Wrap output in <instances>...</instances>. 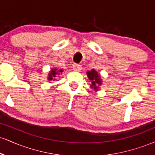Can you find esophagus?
I'll list each match as a JSON object with an SVG mask.
<instances>
[{"mask_svg":"<svg viewBox=\"0 0 155 155\" xmlns=\"http://www.w3.org/2000/svg\"><path fill=\"white\" fill-rule=\"evenodd\" d=\"M73 68H74L75 71H79L81 69V65H80L79 64L74 63V65H73Z\"/></svg>","mask_w":155,"mask_h":155,"instance_id":"34e87169","label":"esophagus"}]
</instances>
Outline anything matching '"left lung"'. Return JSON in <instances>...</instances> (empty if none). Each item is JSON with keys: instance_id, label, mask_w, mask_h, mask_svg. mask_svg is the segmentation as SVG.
Wrapping results in <instances>:
<instances>
[{"instance_id": "1", "label": "left lung", "mask_w": 155, "mask_h": 155, "mask_svg": "<svg viewBox=\"0 0 155 155\" xmlns=\"http://www.w3.org/2000/svg\"><path fill=\"white\" fill-rule=\"evenodd\" d=\"M87 75L89 79L91 81V88L94 89L95 91L99 90V86L102 84V80L101 79V76L99 75L98 73L94 69H92L90 71L87 72Z\"/></svg>"}]
</instances>
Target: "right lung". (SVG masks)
<instances>
[{
  "instance_id": "right-lung-1",
  "label": "right lung",
  "mask_w": 155,
  "mask_h": 155,
  "mask_svg": "<svg viewBox=\"0 0 155 155\" xmlns=\"http://www.w3.org/2000/svg\"><path fill=\"white\" fill-rule=\"evenodd\" d=\"M63 72V69H60V70L58 71L57 68H53L50 71V72L49 73V75H48V80L51 81V80H54V78L56 77L57 75L60 74V73Z\"/></svg>"
}]
</instances>
